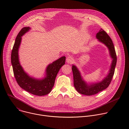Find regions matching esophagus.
I'll return each mask as SVG.
<instances>
[{"mask_svg":"<svg viewBox=\"0 0 129 129\" xmlns=\"http://www.w3.org/2000/svg\"><path fill=\"white\" fill-rule=\"evenodd\" d=\"M73 60H74V59H73V57H72L71 56H69L67 57V58L66 59V62L68 63H71L73 62Z\"/></svg>","mask_w":129,"mask_h":129,"instance_id":"obj_1","label":"esophagus"}]
</instances>
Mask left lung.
Listing matches in <instances>:
<instances>
[{"instance_id": "left-lung-1", "label": "left lung", "mask_w": 129, "mask_h": 129, "mask_svg": "<svg viewBox=\"0 0 129 129\" xmlns=\"http://www.w3.org/2000/svg\"><path fill=\"white\" fill-rule=\"evenodd\" d=\"M96 38L99 41L104 43L109 49L110 56L113 59L111 65V68L107 76L103 81L95 84L88 85L83 80L81 75V73L75 65H72V70L73 76V83L74 86L79 93L86 95H94L99 92L106 89L111 83L112 78L114 74L115 68L117 62L116 54L112 39L107 33L101 28L96 34Z\"/></svg>"}]
</instances>
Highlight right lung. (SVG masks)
<instances>
[{
    "label": "right lung",
    "instance_id": "right-lung-1",
    "mask_svg": "<svg viewBox=\"0 0 129 129\" xmlns=\"http://www.w3.org/2000/svg\"><path fill=\"white\" fill-rule=\"evenodd\" d=\"M30 28L29 27H24L18 33L12 51L11 63L15 78L19 86L30 93L43 96L50 92L59 70L65 64L66 57H62L49 64L46 69V76L44 78L39 80L29 76L20 64L18 50L21 41V37Z\"/></svg>",
    "mask_w": 129,
    "mask_h": 129
}]
</instances>
